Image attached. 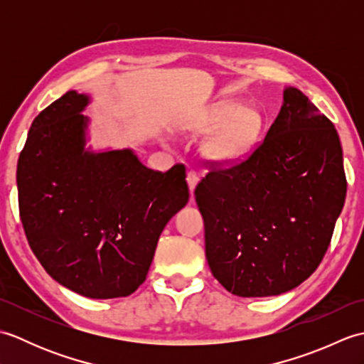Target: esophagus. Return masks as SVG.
I'll return each mask as SVG.
<instances>
[{
    "instance_id": "1",
    "label": "esophagus",
    "mask_w": 364,
    "mask_h": 364,
    "mask_svg": "<svg viewBox=\"0 0 364 364\" xmlns=\"http://www.w3.org/2000/svg\"><path fill=\"white\" fill-rule=\"evenodd\" d=\"M186 180H188V186H189L191 194H194V191L198 184V175L196 172H188Z\"/></svg>"
}]
</instances>
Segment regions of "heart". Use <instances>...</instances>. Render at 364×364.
Wrapping results in <instances>:
<instances>
[{
  "instance_id": "1",
  "label": "heart",
  "mask_w": 364,
  "mask_h": 364,
  "mask_svg": "<svg viewBox=\"0 0 364 364\" xmlns=\"http://www.w3.org/2000/svg\"><path fill=\"white\" fill-rule=\"evenodd\" d=\"M262 114L257 106L236 100L208 105L192 117L184 131L191 136H206L202 156L215 167H233L250 158L259 141Z\"/></svg>"
}]
</instances>
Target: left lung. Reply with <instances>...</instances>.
Returning a JSON list of instances; mask_svg holds the SVG:
<instances>
[{"label": "left lung", "instance_id": "8db88e82", "mask_svg": "<svg viewBox=\"0 0 364 364\" xmlns=\"http://www.w3.org/2000/svg\"><path fill=\"white\" fill-rule=\"evenodd\" d=\"M347 181L335 125L296 87L252 156L196 188L213 275L239 297L280 296L326 255Z\"/></svg>", "mask_w": 364, "mask_h": 364}]
</instances>
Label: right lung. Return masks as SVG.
Segmentation results:
<instances>
[{"label":"right lung","instance_id":"right-lung-1","mask_svg":"<svg viewBox=\"0 0 364 364\" xmlns=\"http://www.w3.org/2000/svg\"><path fill=\"white\" fill-rule=\"evenodd\" d=\"M89 103L68 90L34 119L17 166L20 218L31 250L59 284L90 299L127 297L188 203L186 170L154 172L131 149L86 146Z\"/></svg>","mask_w":364,"mask_h":364}]
</instances>
